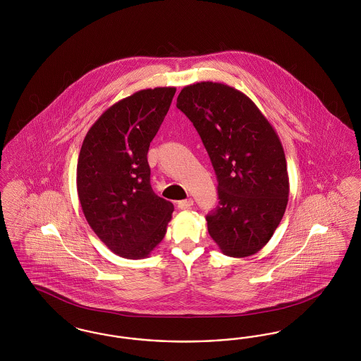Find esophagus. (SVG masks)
<instances>
[{
    "instance_id": "esophagus-1",
    "label": "esophagus",
    "mask_w": 361,
    "mask_h": 361,
    "mask_svg": "<svg viewBox=\"0 0 361 361\" xmlns=\"http://www.w3.org/2000/svg\"><path fill=\"white\" fill-rule=\"evenodd\" d=\"M192 206H193V200L192 199H185V200L178 202V208L180 209H188Z\"/></svg>"
}]
</instances>
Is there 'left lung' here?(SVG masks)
Wrapping results in <instances>:
<instances>
[{
  "mask_svg": "<svg viewBox=\"0 0 361 361\" xmlns=\"http://www.w3.org/2000/svg\"><path fill=\"white\" fill-rule=\"evenodd\" d=\"M177 108L193 123L218 178L219 204L207 215L211 238L230 257H247L274 235L290 195L275 128L246 94L219 82L183 87Z\"/></svg>",
  "mask_w": 361,
  "mask_h": 361,
  "instance_id": "left-lung-1",
  "label": "left lung"
}]
</instances>
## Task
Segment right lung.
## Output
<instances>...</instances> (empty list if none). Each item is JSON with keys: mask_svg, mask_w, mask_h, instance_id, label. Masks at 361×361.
<instances>
[{"mask_svg": "<svg viewBox=\"0 0 361 361\" xmlns=\"http://www.w3.org/2000/svg\"><path fill=\"white\" fill-rule=\"evenodd\" d=\"M176 87L143 89L109 106L89 128L77 164L86 221L115 255L147 257L164 240L172 203L150 185L147 152Z\"/></svg>", "mask_w": 361, "mask_h": 361, "instance_id": "obj_1", "label": "right lung"}]
</instances>
